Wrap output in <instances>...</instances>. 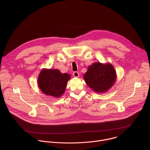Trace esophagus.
Masks as SVG:
<instances>
[{"instance_id":"1","label":"esophagus","mask_w":150,"mask_h":150,"mask_svg":"<svg viewBox=\"0 0 150 150\" xmlns=\"http://www.w3.org/2000/svg\"><path fill=\"white\" fill-rule=\"evenodd\" d=\"M73 76H74V77L78 78V77H79V72H78L75 71V72H74L73 73Z\"/></svg>"}]
</instances>
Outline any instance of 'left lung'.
Wrapping results in <instances>:
<instances>
[{
  "instance_id": "8db88e82",
  "label": "left lung",
  "mask_w": 150,
  "mask_h": 150,
  "mask_svg": "<svg viewBox=\"0 0 150 150\" xmlns=\"http://www.w3.org/2000/svg\"><path fill=\"white\" fill-rule=\"evenodd\" d=\"M84 80L88 87L96 93L108 91L116 80V74L110 63H94L83 75Z\"/></svg>"
}]
</instances>
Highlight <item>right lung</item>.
Listing matches in <instances>:
<instances>
[{
    "mask_svg": "<svg viewBox=\"0 0 150 150\" xmlns=\"http://www.w3.org/2000/svg\"><path fill=\"white\" fill-rule=\"evenodd\" d=\"M71 76L58 69H42L38 78V87L46 95L60 97L65 91Z\"/></svg>",
    "mask_w": 150,
    "mask_h": 150,
    "instance_id": "right-lung-1",
    "label": "right lung"
}]
</instances>
